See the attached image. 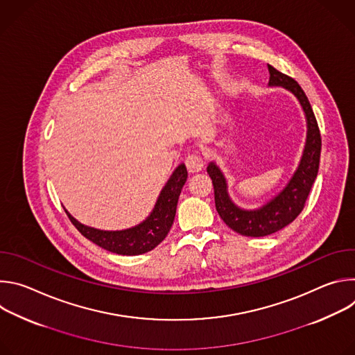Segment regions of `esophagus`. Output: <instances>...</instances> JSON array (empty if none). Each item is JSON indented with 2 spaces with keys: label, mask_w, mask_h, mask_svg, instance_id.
I'll list each match as a JSON object with an SVG mask.
<instances>
[{
  "label": "esophagus",
  "mask_w": 355,
  "mask_h": 355,
  "mask_svg": "<svg viewBox=\"0 0 355 355\" xmlns=\"http://www.w3.org/2000/svg\"><path fill=\"white\" fill-rule=\"evenodd\" d=\"M204 164H205L204 159H202V156L199 153H189L185 157V166L189 173L200 171L202 168H204Z\"/></svg>",
  "instance_id": "34e87169"
}]
</instances>
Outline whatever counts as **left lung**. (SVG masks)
Segmentation results:
<instances>
[{"label": "left lung", "instance_id": "8db88e82", "mask_svg": "<svg viewBox=\"0 0 355 355\" xmlns=\"http://www.w3.org/2000/svg\"><path fill=\"white\" fill-rule=\"evenodd\" d=\"M268 71V85L284 87L285 89L292 92L299 101V104L306 116V143L305 148H303L299 166L293 173L292 178L289 180L286 187L278 195L270 199L266 205L259 209L245 211L239 208L230 199L227 192V182L220 168L214 162L209 163L207 168L209 177L212 178L215 189V205L219 216L232 230L240 233L241 236L250 237H263L272 234L284 229L297 218L303 207H305V202L309 196L312 185L318 177L322 150L320 130L306 94L303 92L300 85L293 78L278 71L270 64Z\"/></svg>", "mask_w": 355, "mask_h": 355}]
</instances>
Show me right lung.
I'll return each mask as SVG.
<instances>
[{
    "label": "right lung",
    "instance_id": "add662e5",
    "mask_svg": "<svg viewBox=\"0 0 355 355\" xmlns=\"http://www.w3.org/2000/svg\"><path fill=\"white\" fill-rule=\"evenodd\" d=\"M187 177L188 173L185 164H180L162 189L155 209L151 211L147 219L137 226L125 230H99L80 223L67 211L66 214L77 230L96 245L121 256L143 254V252L157 247L168 234Z\"/></svg>",
    "mask_w": 355,
    "mask_h": 355
}]
</instances>
